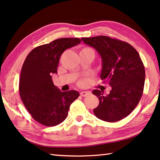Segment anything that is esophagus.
Here are the masks:
<instances>
[{
  "mask_svg": "<svg viewBox=\"0 0 160 160\" xmlns=\"http://www.w3.org/2000/svg\"><path fill=\"white\" fill-rule=\"evenodd\" d=\"M90 92H88V91H82V92H80V95L82 96V97H85V96H87L89 95Z\"/></svg>",
  "mask_w": 160,
  "mask_h": 160,
  "instance_id": "obj_1",
  "label": "esophagus"
}]
</instances>
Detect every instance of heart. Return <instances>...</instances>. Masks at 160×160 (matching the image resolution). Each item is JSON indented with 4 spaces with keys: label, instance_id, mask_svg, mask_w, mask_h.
Segmentation results:
<instances>
[{
    "label": "heart",
    "instance_id": "obj_1",
    "mask_svg": "<svg viewBox=\"0 0 160 160\" xmlns=\"http://www.w3.org/2000/svg\"><path fill=\"white\" fill-rule=\"evenodd\" d=\"M92 50V49H91V48H83L82 50Z\"/></svg>",
    "mask_w": 160,
    "mask_h": 160
}]
</instances>
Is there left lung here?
I'll return each instance as SVG.
<instances>
[{
    "instance_id": "obj_1",
    "label": "left lung",
    "mask_w": 160,
    "mask_h": 160,
    "mask_svg": "<svg viewBox=\"0 0 160 160\" xmlns=\"http://www.w3.org/2000/svg\"><path fill=\"white\" fill-rule=\"evenodd\" d=\"M81 40L101 56L100 78L112 88L107 95L102 90L92 91L100 102L94 114L109 122L126 118L138 105L143 93L145 70L139 53L128 42L104 35Z\"/></svg>"
}]
</instances>
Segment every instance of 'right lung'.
Wrapping results in <instances>:
<instances>
[{
	"label": "right lung",
	"mask_w": 160,
	"mask_h": 160,
	"mask_svg": "<svg viewBox=\"0 0 160 160\" xmlns=\"http://www.w3.org/2000/svg\"><path fill=\"white\" fill-rule=\"evenodd\" d=\"M77 38H64L31 50L22 65L19 92L32 118L42 125H58L66 119L70 106L80 96L75 90L62 92L53 84L60 58L68 48L80 43Z\"/></svg>",
	"instance_id": "add662e5"
}]
</instances>
